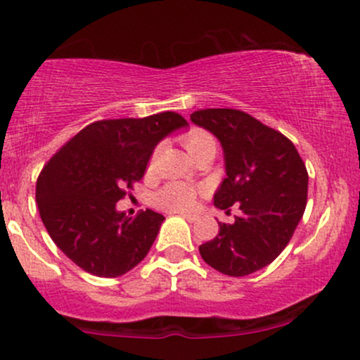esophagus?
Returning <instances> with one entry per match:
<instances>
[{
  "label": "esophagus",
  "mask_w": 360,
  "mask_h": 360,
  "mask_svg": "<svg viewBox=\"0 0 360 360\" xmlns=\"http://www.w3.org/2000/svg\"><path fill=\"white\" fill-rule=\"evenodd\" d=\"M181 215H183V217L186 219L188 222H195V221H198V215H196V214H181Z\"/></svg>",
  "instance_id": "1"
}]
</instances>
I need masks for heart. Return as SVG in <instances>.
Instances as JSON below:
<instances>
[{
    "instance_id": "b5f03b06",
    "label": "heart",
    "mask_w": 360,
    "mask_h": 360,
    "mask_svg": "<svg viewBox=\"0 0 360 360\" xmlns=\"http://www.w3.org/2000/svg\"><path fill=\"white\" fill-rule=\"evenodd\" d=\"M183 145L191 157L200 151L217 148L215 138L200 127H193L183 136ZM196 190L186 183H169L155 195V205L169 212H186L195 207Z\"/></svg>"
}]
</instances>
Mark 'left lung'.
I'll return each instance as SVG.
<instances>
[{
	"label": "left lung",
	"mask_w": 360,
	"mask_h": 360,
	"mask_svg": "<svg viewBox=\"0 0 360 360\" xmlns=\"http://www.w3.org/2000/svg\"><path fill=\"white\" fill-rule=\"evenodd\" d=\"M191 122L210 131L224 151L226 177L214 205L241 210L233 224L219 222V234L200 245V255L222 274L248 276L290 243L307 205V169L286 136L245 112L207 108L193 112Z\"/></svg>",
	"instance_id": "left-lung-1"
}]
</instances>
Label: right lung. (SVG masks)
Segmentation results:
<instances>
[{
  "instance_id": "right-lung-1",
  "label": "right lung",
  "mask_w": 360,
  "mask_h": 360,
  "mask_svg": "<svg viewBox=\"0 0 360 360\" xmlns=\"http://www.w3.org/2000/svg\"><path fill=\"white\" fill-rule=\"evenodd\" d=\"M186 126L176 112L98 120L44 165L36 183L41 221L75 266L117 278L145 259L165 217L150 209L127 217L115 205L141 179L155 146Z\"/></svg>"
}]
</instances>
